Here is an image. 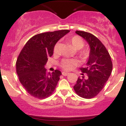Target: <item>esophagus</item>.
Listing matches in <instances>:
<instances>
[{"label":"esophagus","instance_id":"esophagus-1","mask_svg":"<svg viewBox=\"0 0 126 126\" xmlns=\"http://www.w3.org/2000/svg\"><path fill=\"white\" fill-rule=\"evenodd\" d=\"M62 75H63V76H67L68 75H69V73H66V72H63V73H62Z\"/></svg>","mask_w":126,"mask_h":126}]
</instances>
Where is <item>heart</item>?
I'll return each mask as SVG.
<instances>
[{"label": "heart", "instance_id": "1", "mask_svg": "<svg viewBox=\"0 0 126 126\" xmlns=\"http://www.w3.org/2000/svg\"><path fill=\"white\" fill-rule=\"evenodd\" d=\"M71 45L73 46V47L76 49H80L82 48L84 46V40L78 36H74L71 37L68 40ZM58 47H59V44L57 43L53 47V52L56 53L58 51ZM88 55V52L86 50L81 51L80 52V55L82 57H85ZM79 65V63L77 60L73 59H63L61 62V67L65 71H71L75 67H77Z\"/></svg>", "mask_w": 126, "mask_h": 126}]
</instances>
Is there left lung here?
I'll list each match as a JSON object with an SVG mask.
<instances>
[{"mask_svg":"<svg viewBox=\"0 0 126 126\" xmlns=\"http://www.w3.org/2000/svg\"><path fill=\"white\" fill-rule=\"evenodd\" d=\"M76 33L88 42L90 51L86 67L80 68L87 77H79L74 90L82 97L92 99L103 90L112 73V63L105 46L96 36L81 31Z\"/></svg>","mask_w":126,"mask_h":126,"instance_id":"obj_1","label":"left lung"}]
</instances>
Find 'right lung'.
I'll return each instance as SVG.
<instances>
[{"label":"right lung","instance_id":"obj_1","mask_svg":"<svg viewBox=\"0 0 126 126\" xmlns=\"http://www.w3.org/2000/svg\"><path fill=\"white\" fill-rule=\"evenodd\" d=\"M69 30H60L34 35L27 41L16 61L19 80L26 91L34 97L44 99L55 90L61 71L46 73L44 66L53 53L58 40Z\"/></svg>","mask_w":126,"mask_h":126}]
</instances>
